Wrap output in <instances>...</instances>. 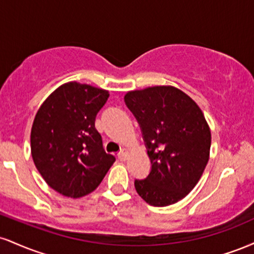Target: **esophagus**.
Masks as SVG:
<instances>
[{"mask_svg":"<svg viewBox=\"0 0 254 254\" xmlns=\"http://www.w3.org/2000/svg\"><path fill=\"white\" fill-rule=\"evenodd\" d=\"M127 154H129V151H127V149H125V148H124V149H122L118 153V159L122 160V161H124V160H127Z\"/></svg>","mask_w":254,"mask_h":254,"instance_id":"obj_1","label":"esophagus"}]
</instances>
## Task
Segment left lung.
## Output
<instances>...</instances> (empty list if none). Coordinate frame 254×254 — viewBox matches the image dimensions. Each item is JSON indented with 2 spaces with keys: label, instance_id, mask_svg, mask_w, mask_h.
<instances>
[{
  "label": "left lung",
  "instance_id": "left-lung-1",
  "mask_svg": "<svg viewBox=\"0 0 254 254\" xmlns=\"http://www.w3.org/2000/svg\"><path fill=\"white\" fill-rule=\"evenodd\" d=\"M142 131L151 168L135 189L148 204L167 206L196 186L208 164L211 133L192 99L172 86L132 90L124 97Z\"/></svg>",
  "mask_w": 254,
  "mask_h": 254
}]
</instances>
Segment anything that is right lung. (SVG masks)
Wrapping results in <instances>:
<instances>
[{
	"instance_id": "1",
	"label": "right lung",
	"mask_w": 254,
	"mask_h": 254,
	"mask_svg": "<svg viewBox=\"0 0 254 254\" xmlns=\"http://www.w3.org/2000/svg\"><path fill=\"white\" fill-rule=\"evenodd\" d=\"M109 95L89 84L68 82L38 110L31 131L32 157L48 185L63 196L78 198L94 191L116 161L95 129Z\"/></svg>"
}]
</instances>
